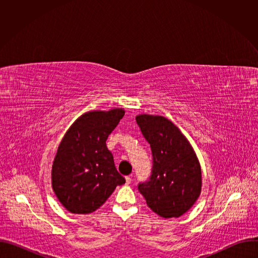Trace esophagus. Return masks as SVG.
I'll return each mask as SVG.
<instances>
[{
	"instance_id": "1",
	"label": "esophagus",
	"mask_w": 258,
	"mask_h": 258,
	"mask_svg": "<svg viewBox=\"0 0 258 258\" xmlns=\"http://www.w3.org/2000/svg\"><path fill=\"white\" fill-rule=\"evenodd\" d=\"M131 181H132V177H131V176H125V182H126V185H130Z\"/></svg>"
}]
</instances>
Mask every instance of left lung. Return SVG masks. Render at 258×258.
I'll list each match as a JSON object with an SVG mask.
<instances>
[{"instance_id":"obj_1","label":"left lung","mask_w":258,"mask_h":258,"mask_svg":"<svg viewBox=\"0 0 258 258\" xmlns=\"http://www.w3.org/2000/svg\"><path fill=\"white\" fill-rule=\"evenodd\" d=\"M136 121L150 144L153 166L148 180L138 190L147 205L161 217H178L187 212L201 192V168L188 140L163 116L142 114Z\"/></svg>"}]
</instances>
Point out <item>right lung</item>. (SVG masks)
<instances>
[{
  "label": "right lung",
  "instance_id": "right-lung-1",
  "mask_svg": "<svg viewBox=\"0 0 258 258\" xmlns=\"http://www.w3.org/2000/svg\"><path fill=\"white\" fill-rule=\"evenodd\" d=\"M123 115L124 110L118 108L87 112L62 139L53 162L52 187L71 213L94 212L125 182L106 146Z\"/></svg>",
  "mask_w": 258,
  "mask_h": 258
}]
</instances>
